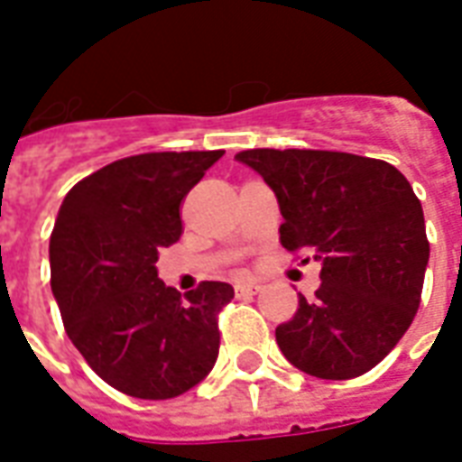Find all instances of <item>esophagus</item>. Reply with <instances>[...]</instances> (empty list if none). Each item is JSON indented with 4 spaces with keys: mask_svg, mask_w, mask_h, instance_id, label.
<instances>
[{
    "mask_svg": "<svg viewBox=\"0 0 462 462\" xmlns=\"http://www.w3.org/2000/svg\"><path fill=\"white\" fill-rule=\"evenodd\" d=\"M262 291V286L256 283V281H239V283H235V293H237V298H249V295H256Z\"/></svg>",
    "mask_w": 462,
    "mask_h": 462,
    "instance_id": "1",
    "label": "esophagus"
}]
</instances>
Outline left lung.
Instances as JSON below:
<instances>
[{"instance_id": "8db88e82", "label": "left lung", "mask_w": 462, "mask_h": 462, "mask_svg": "<svg viewBox=\"0 0 462 462\" xmlns=\"http://www.w3.org/2000/svg\"><path fill=\"white\" fill-rule=\"evenodd\" d=\"M235 157L276 193L281 245L322 262L315 298L300 295L293 319L276 327L278 348L315 378L368 373L421 300L429 239L410 181L387 162L332 150L259 147Z\"/></svg>"}]
</instances>
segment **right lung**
<instances>
[{
    "instance_id": "add662e5",
    "label": "right lung",
    "mask_w": 462,
    "mask_h": 462,
    "mask_svg": "<svg viewBox=\"0 0 462 462\" xmlns=\"http://www.w3.org/2000/svg\"><path fill=\"white\" fill-rule=\"evenodd\" d=\"M225 150L145 152L84 176L51 235V286L91 371L140 400H169L216 365L230 283L181 293L157 278L162 246L181 237V203Z\"/></svg>"
}]
</instances>
